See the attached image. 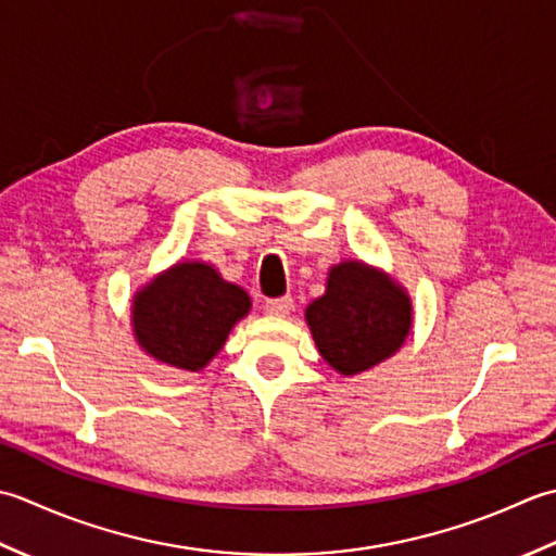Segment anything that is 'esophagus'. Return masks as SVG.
I'll use <instances>...</instances> for the list:
<instances>
[{"label": "esophagus", "instance_id": "esophagus-1", "mask_svg": "<svg viewBox=\"0 0 556 556\" xmlns=\"http://www.w3.org/2000/svg\"><path fill=\"white\" fill-rule=\"evenodd\" d=\"M292 298L290 294H286V298H274V300H266L264 309L270 314V316H288L290 309H292Z\"/></svg>", "mask_w": 556, "mask_h": 556}]
</instances>
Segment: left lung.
<instances>
[{"instance_id":"8db88e82","label":"left lung","mask_w":556,"mask_h":556,"mask_svg":"<svg viewBox=\"0 0 556 556\" xmlns=\"http://www.w3.org/2000/svg\"><path fill=\"white\" fill-rule=\"evenodd\" d=\"M321 357L341 374H359L391 357L410 331V300L365 264L345 262L328 274L326 294L307 309Z\"/></svg>"}]
</instances>
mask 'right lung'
Returning <instances> with one entry per match:
<instances>
[{"mask_svg": "<svg viewBox=\"0 0 556 556\" xmlns=\"http://www.w3.org/2000/svg\"><path fill=\"white\" fill-rule=\"evenodd\" d=\"M249 312L242 288L206 264H177L134 300L136 341L155 359L199 371Z\"/></svg>", "mask_w": 556, "mask_h": 556, "instance_id": "add662e5", "label": "right lung"}]
</instances>
